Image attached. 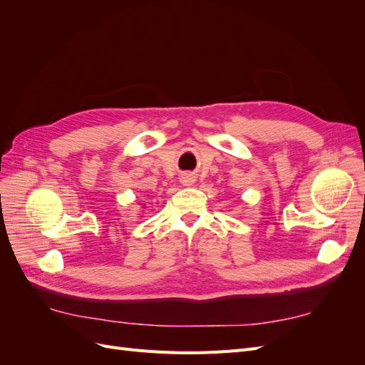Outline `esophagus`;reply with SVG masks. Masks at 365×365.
Wrapping results in <instances>:
<instances>
[{
  "mask_svg": "<svg viewBox=\"0 0 365 365\" xmlns=\"http://www.w3.org/2000/svg\"><path fill=\"white\" fill-rule=\"evenodd\" d=\"M182 184L184 185H192L193 182H195V180H193V176H190V175H185V176H182Z\"/></svg>",
  "mask_w": 365,
  "mask_h": 365,
  "instance_id": "1",
  "label": "esophagus"
}]
</instances>
